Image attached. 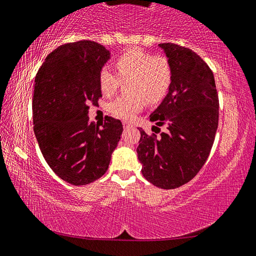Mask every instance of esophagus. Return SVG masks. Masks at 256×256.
<instances>
[{"label":"esophagus","mask_w":256,"mask_h":256,"mask_svg":"<svg viewBox=\"0 0 256 256\" xmlns=\"http://www.w3.org/2000/svg\"><path fill=\"white\" fill-rule=\"evenodd\" d=\"M122 126H124V129H127V128H129V127H132V124L129 122V121H122Z\"/></svg>","instance_id":"34e87169"}]
</instances>
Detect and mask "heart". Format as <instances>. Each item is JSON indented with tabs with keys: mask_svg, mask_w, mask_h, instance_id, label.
I'll return each mask as SVG.
<instances>
[{
	"mask_svg": "<svg viewBox=\"0 0 256 256\" xmlns=\"http://www.w3.org/2000/svg\"><path fill=\"white\" fill-rule=\"evenodd\" d=\"M116 76L104 67L98 74V85L106 96L118 92L121 80L132 78L128 91L110 104V112L121 119L132 120L145 106V98L152 103L158 102L168 91L172 83L173 70L166 57L155 56L140 48H130L119 54L114 60Z\"/></svg>",
	"mask_w": 256,
	"mask_h": 256,
	"instance_id": "heart-1",
	"label": "heart"
}]
</instances>
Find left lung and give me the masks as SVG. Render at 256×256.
Returning a JSON list of instances; mask_svg holds the SVG:
<instances>
[{"mask_svg": "<svg viewBox=\"0 0 256 256\" xmlns=\"http://www.w3.org/2000/svg\"><path fill=\"white\" fill-rule=\"evenodd\" d=\"M160 47L171 62L173 78L150 121L168 130L158 137L138 128L137 154L146 180L168 190L191 181L204 165L218 128L219 100L212 70L202 58L176 44Z\"/></svg>", "mask_w": 256, "mask_h": 256, "instance_id": "1", "label": "left lung"}]
</instances>
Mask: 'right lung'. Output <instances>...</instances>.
I'll list each match as a JSON object with an SVG mask.
<instances>
[{"instance_id":"right-lung-1","label":"right lung","mask_w":256,"mask_h":256,"mask_svg":"<svg viewBox=\"0 0 256 256\" xmlns=\"http://www.w3.org/2000/svg\"><path fill=\"white\" fill-rule=\"evenodd\" d=\"M110 58L102 44L80 40L49 54L34 80V132L47 164L62 180L85 186L109 168L122 124L106 116L90 121V103L102 96L98 74Z\"/></svg>"}]
</instances>
